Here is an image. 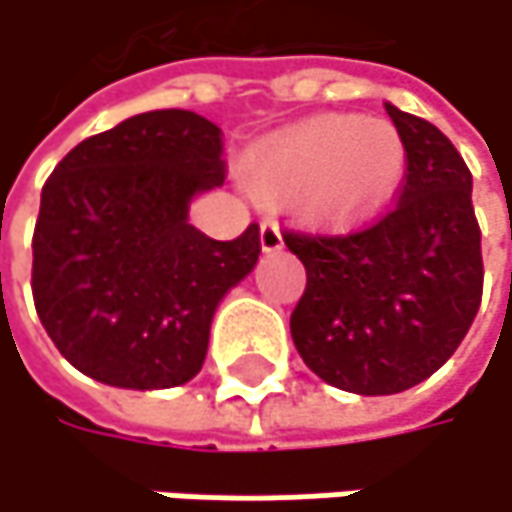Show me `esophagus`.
<instances>
[{
	"label": "esophagus",
	"mask_w": 512,
	"mask_h": 512,
	"mask_svg": "<svg viewBox=\"0 0 512 512\" xmlns=\"http://www.w3.org/2000/svg\"><path fill=\"white\" fill-rule=\"evenodd\" d=\"M285 248V239H282V230L276 221H264L261 224V251L264 254H273V251H282Z\"/></svg>",
	"instance_id": "esophagus-1"
}]
</instances>
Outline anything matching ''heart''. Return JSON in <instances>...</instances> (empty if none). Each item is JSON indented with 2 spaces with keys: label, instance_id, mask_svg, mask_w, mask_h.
<instances>
[{
  "label": "heart",
  "instance_id": "1",
  "mask_svg": "<svg viewBox=\"0 0 512 512\" xmlns=\"http://www.w3.org/2000/svg\"><path fill=\"white\" fill-rule=\"evenodd\" d=\"M242 173L267 200L291 194L309 224L348 230L396 200L408 173V146L390 119L321 113L251 143Z\"/></svg>",
  "mask_w": 512,
  "mask_h": 512
}]
</instances>
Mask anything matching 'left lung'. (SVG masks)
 Masks as SVG:
<instances>
[{
    "label": "left lung",
    "instance_id": "left-lung-1",
    "mask_svg": "<svg viewBox=\"0 0 512 512\" xmlns=\"http://www.w3.org/2000/svg\"><path fill=\"white\" fill-rule=\"evenodd\" d=\"M387 113L408 146L393 212L351 236H285L306 267L294 345L321 381L357 396H393L435 375L483 294L471 170L432 122L396 104Z\"/></svg>",
    "mask_w": 512,
    "mask_h": 512
}]
</instances>
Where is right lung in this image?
Masks as SVG:
<instances>
[{
	"label": "right lung",
	"mask_w": 512,
	"mask_h": 512,
	"mask_svg": "<svg viewBox=\"0 0 512 512\" xmlns=\"http://www.w3.org/2000/svg\"><path fill=\"white\" fill-rule=\"evenodd\" d=\"M224 182L221 128L149 110L77 143L50 173L32 236V297L59 354L107 387L188 384L218 303L258 264L251 224L230 242L188 224Z\"/></svg>",
	"instance_id": "right-lung-1"
}]
</instances>
